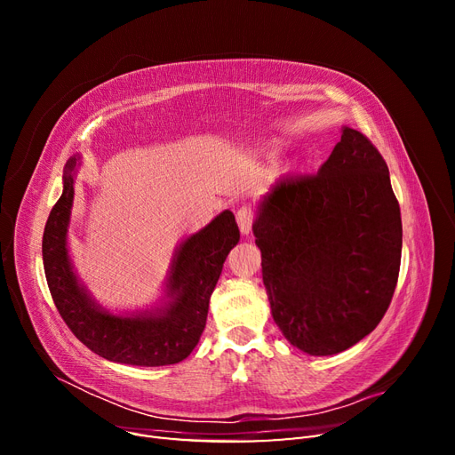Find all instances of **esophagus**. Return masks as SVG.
I'll use <instances>...</instances> for the list:
<instances>
[{
    "instance_id": "34e87169",
    "label": "esophagus",
    "mask_w": 455,
    "mask_h": 455,
    "mask_svg": "<svg viewBox=\"0 0 455 455\" xmlns=\"http://www.w3.org/2000/svg\"><path fill=\"white\" fill-rule=\"evenodd\" d=\"M254 218H256V214H254L251 206H241V209L237 211V224H239L241 233H244V235H246V233H251Z\"/></svg>"
}]
</instances>
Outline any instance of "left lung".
<instances>
[{
	"label": "left lung",
	"mask_w": 455,
	"mask_h": 455,
	"mask_svg": "<svg viewBox=\"0 0 455 455\" xmlns=\"http://www.w3.org/2000/svg\"><path fill=\"white\" fill-rule=\"evenodd\" d=\"M273 321L315 356L349 349L383 319L401 269L403 222L387 163L359 131L319 172L284 176L252 226Z\"/></svg>",
	"instance_id": "1"
}]
</instances>
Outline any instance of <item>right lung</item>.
Listing matches in <instances>:
<instances>
[{"mask_svg": "<svg viewBox=\"0 0 455 455\" xmlns=\"http://www.w3.org/2000/svg\"><path fill=\"white\" fill-rule=\"evenodd\" d=\"M76 164V157L66 164L62 196L47 218L41 243L54 306L74 336L108 361L132 366H164L184 361L204 330L209 299L226 256L239 243L235 216L224 211L180 246L167 286L171 301L163 311L134 316L112 315L96 306L77 283L66 249Z\"/></svg>", "mask_w": 455, "mask_h": 455, "instance_id": "right-lung-1", "label": "right lung"}]
</instances>
